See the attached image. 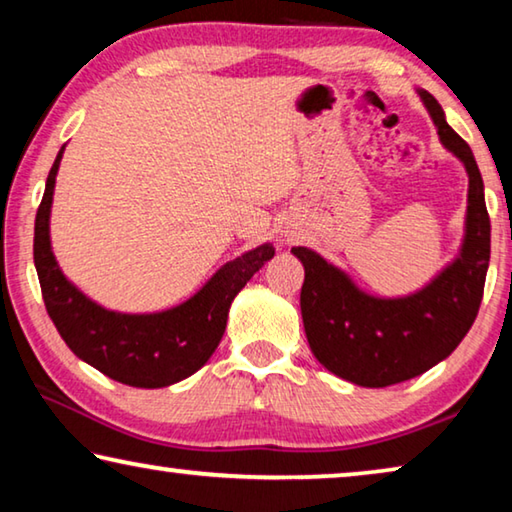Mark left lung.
Returning <instances> with one entry per match:
<instances>
[{
	"mask_svg": "<svg viewBox=\"0 0 512 512\" xmlns=\"http://www.w3.org/2000/svg\"><path fill=\"white\" fill-rule=\"evenodd\" d=\"M446 151L467 170V218L460 253L437 276L404 296L368 294L310 248L301 259V315L312 354L335 377L384 388L423 375L455 352L478 315L490 266V216L483 177L469 144L446 124L437 98L418 89Z\"/></svg>",
	"mask_w": 512,
	"mask_h": 512,
	"instance_id": "1",
	"label": "left lung"
}]
</instances>
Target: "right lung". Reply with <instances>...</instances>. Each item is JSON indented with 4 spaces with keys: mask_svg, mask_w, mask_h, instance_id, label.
Masks as SVG:
<instances>
[{
    "mask_svg": "<svg viewBox=\"0 0 512 512\" xmlns=\"http://www.w3.org/2000/svg\"><path fill=\"white\" fill-rule=\"evenodd\" d=\"M64 147L45 181L34 225V264L45 308L68 349L103 372L135 388H163L202 368L223 338L234 296L276 255L262 243L220 266L188 301L160 312L108 310L82 294L59 269L50 243V211Z\"/></svg>",
    "mask_w": 512,
    "mask_h": 512,
    "instance_id": "right-lung-1",
    "label": "right lung"
}]
</instances>
